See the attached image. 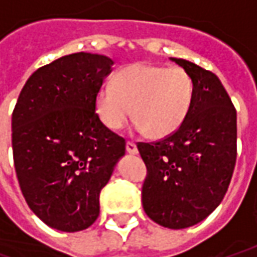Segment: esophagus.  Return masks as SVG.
<instances>
[{"mask_svg":"<svg viewBox=\"0 0 257 257\" xmlns=\"http://www.w3.org/2000/svg\"><path fill=\"white\" fill-rule=\"evenodd\" d=\"M126 152L131 154V155H137L138 154V148L134 142H126Z\"/></svg>","mask_w":257,"mask_h":257,"instance_id":"obj_1","label":"esophagus"}]
</instances>
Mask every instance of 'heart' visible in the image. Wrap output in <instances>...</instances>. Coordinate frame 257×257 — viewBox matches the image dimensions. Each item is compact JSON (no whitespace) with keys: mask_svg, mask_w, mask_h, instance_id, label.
Masks as SVG:
<instances>
[{"mask_svg":"<svg viewBox=\"0 0 257 257\" xmlns=\"http://www.w3.org/2000/svg\"><path fill=\"white\" fill-rule=\"evenodd\" d=\"M192 98L193 82L183 68L132 64L98 89L95 111L111 131L123 128L134 113L137 132L164 139L183 123Z\"/></svg>","mask_w":257,"mask_h":257,"instance_id":"heart-1","label":"heart"}]
</instances>
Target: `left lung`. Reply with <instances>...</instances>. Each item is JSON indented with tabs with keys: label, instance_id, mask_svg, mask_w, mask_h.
<instances>
[{
	"label": "left lung",
	"instance_id": "left-lung-1",
	"mask_svg": "<svg viewBox=\"0 0 257 257\" xmlns=\"http://www.w3.org/2000/svg\"><path fill=\"white\" fill-rule=\"evenodd\" d=\"M192 78L193 98L179 129L155 144H138L148 169L142 205L169 229L202 222L219 206L236 164V109L213 72L171 58Z\"/></svg>",
	"mask_w": 257,
	"mask_h": 257
}]
</instances>
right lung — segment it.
Returning <instances> with one entry per match:
<instances>
[{
	"mask_svg": "<svg viewBox=\"0 0 257 257\" xmlns=\"http://www.w3.org/2000/svg\"><path fill=\"white\" fill-rule=\"evenodd\" d=\"M111 58L78 52L37 69L13 112V154L20 188L41 220L79 232L99 216V193L125 155V139L95 112Z\"/></svg>",
	"mask_w": 257,
	"mask_h": 257,
	"instance_id": "add662e5",
	"label": "right lung"
}]
</instances>
